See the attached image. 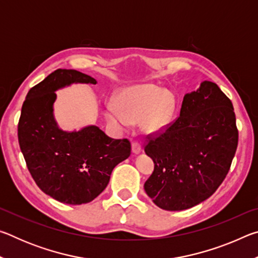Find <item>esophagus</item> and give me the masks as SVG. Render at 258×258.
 Here are the masks:
<instances>
[{
	"label": "esophagus",
	"mask_w": 258,
	"mask_h": 258,
	"mask_svg": "<svg viewBox=\"0 0 258 258\" xmlns=\"http://www.w3.org/2000/svg\"><path fill=\"white\" fill-rule=\"evenodd\" d=\"M132 152L135 155H138V154H140V152H141V146H140L139 142L134 141L132 143Z\"/></svg>",
	"instance_id": "esophagus-1"
}]
</instances>
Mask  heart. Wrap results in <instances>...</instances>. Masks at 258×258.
Instances as JSON below:
<instances>
[{
    "label": "heart",
    "mask_w": 258,
    "mask_h": 258,
    "mask_svg": "<svg viewBox=\"0 0 258 258\" xmlns=\"http://www.w3.org/2000/svg\"><path fill=\"white\" fill-rule=\"evenodd\" d=\"M116 104L107 107L106 117L117 128L142 120L147 133H157L168 124L174 110L171 93L151 84L135 85L121 90L116 97Z\"/></svg>",
    "instance_id": "b5f03b06"
}]
</instances>
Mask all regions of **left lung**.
<instances>
[{
	"instance_id": "left-lung-1",
	"label": "left lung",
	"mask_w": 258,
	"mask_h": 258,
	"mask_svg": "<svg viewBox=\"0 0 258 258\" xmlns=\"http://www.w3.org/2000/svg\"><path fill=\"white\" fill-rule=\"evenodd\" d=\"M146 154L155 169L147 195L165 211H184L203 203L228 174L238 146L231 100L205 81L183 98L180 116L157 137H148Z\"/></svg>"
}]
</instances>
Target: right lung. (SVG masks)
<instances>
[{"mask_svg": "<svg viewBox=\"0 0 258 258\" xmlns=\"http://www.w3.org/2000/svg\"><path fill=\"white\" fill-rule=\"evenodd\" d=\"M74 83L97 81L74 69H56L29 90L21 108L18 140L38 187L60 203L82 205L106 189L115 166L130 157L131 143L109 138L95 125L74 132L59 128L53 116L55 91Z\"/></svg>", "mask_w": 258, "mask_h": 258, "instance_id": "1", "label": "right lung"}]
</instances>
